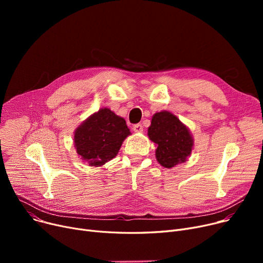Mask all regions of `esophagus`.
Here are the masks:
<instances>
[{
    "mask_svg": "<svg viewBox=\"0 0 263 263\" xmlns=\"http://www.w3.org/2000/svg\"><path fill=\"white\" fill-rule=\"evenodd\" d=\"M143 130H144V128L141 123H136L133 126V131L135 133H141V132H143Z\"/></svg>",
    "mask_w": 263,
    "mask_h": 263,
    "instance_id": "esophagus-1",
    "label": "esophagus"
}]
</instances>
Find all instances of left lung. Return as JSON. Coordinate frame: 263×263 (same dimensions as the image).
Segmentation results:
<instances>
[{"mask_svg": "<svg viewBox=\"0 0 263 263\" xmlns=\"http://www.w3.org/2000/svg\"><path fill=\"white\" fill-rule=\"evenodd\" d=\"M148 137L157 146V161L166 168L184 163L194 147L190 129L168 110H162L153 116Z\"/></svg>", "mask_w": 263, "mask_h": 263, "instance_id": "1", "label": "left lung"}]
</instances>
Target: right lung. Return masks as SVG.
Wrapping results in <instances>:
<instances>
[{"instance_id":"add662e5","label":"right lung","mask_w":263,"mask_h":263,"mask_svg":"<svg viewBox=\"0 0 263 263\" xmlns=\"http://www.w3.org/2000/svg\"><path fill=\"white\" fill-rule=\"evenodd\" d=\"M130 134L126 120L103 107L76 129L73 144L81 160L89 166L99 167L117 156Z\"/></svg>"}]
</instances>
